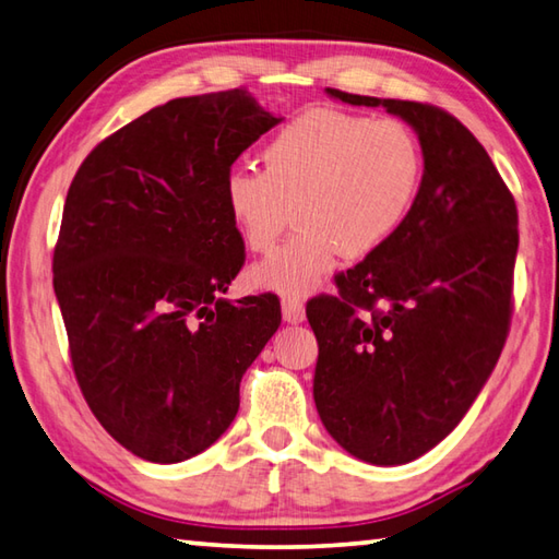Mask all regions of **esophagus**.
Wrapping results in <instances>:
<instances>
[{
  "label": "esophagus",
  "mask_w": 559,
  "mask_h": 559,
  "mask_svg": "<svg viewBox=\"0 0 559 559\" xmlns=\"http://www.w3.org/2000/svg\"><path fill=\"white\" fill-rule=\"evenodd\" d=\"M281 312H283V322H288V324L305 322V305L300 300L286 298L281 302Z\"/></svg>",
  "instance_id": "34e87169"
}]
</instances>
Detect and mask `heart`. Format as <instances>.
<instances>
[{"instance_id":"1","label":"heart","mask_w":559,"mask_h":559,"mask_svg":"<svg viewBox=\"0 0 559 559\" xmlns=\"http://www.w3.org/2000/svg\"><path fill=\"white\" fill-rule=\"evenodd\" d=\"M266 170L233 165L223 204L237 235L264 252L288 228L298 233L249 269V283L283 298H307L338 257L374 254L394 237L423 182V148L399 120L310 110L264 148Z\"/></svg>"}]
</instances>
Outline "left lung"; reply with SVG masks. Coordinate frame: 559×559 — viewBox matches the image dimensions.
<instances>
[{
	"instance_id": "1",
	"label": "left lung",
	"mask_w": 559,
	"mask_h": 559,
	"mask_svg": "<svg viewBox=\"0 0 559 559\" xmlns=\"http://www.w3.org/2000/svg\"><path fill=\"white\" fill-rule=\"evenodd\" d=\"M326 96L384 108L423 148L420 192L403 228L341 273V298L307 305L319 343L312 391L326 432L355 459L401 466L454 430L500 360L516 206L488 151L456 117L336 88Z\"/></svg>"
}]
</instances>
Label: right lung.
Returning a JSON list of instances; mask_svg holds the SVG:
<instances>
[{
  "instance_id": "obj_1",
  "label": "right lung",
  "mask_w": 559,
  "mask_h": 559,
  "mask_svg": "<svg viewBox=\"0 0 559 559\" xmlns=\"http://www.w3.org/2000/svg\"><path fill=\"white\" fill-rule=\"evenodd\" d=\"M281 122L245 88L175 98L93 148L69 187L52 271L71 365L139 459L180 463L216 442L281 324L276 295L223 298L245 249L221 192Z\"/></svg>"
}]
</instances>
